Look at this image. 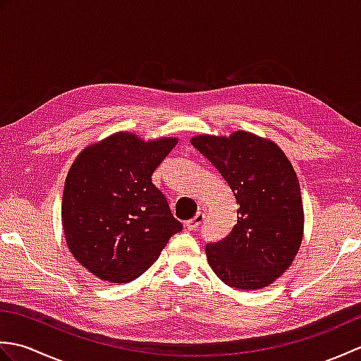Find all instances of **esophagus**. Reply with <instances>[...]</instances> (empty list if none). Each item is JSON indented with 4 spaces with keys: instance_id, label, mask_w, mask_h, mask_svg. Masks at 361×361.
Here are the masks:
<instances>
[{
    "instance_id": "34e87169",
    "label": "esophagus",
    "mask_w": 361,
    "mask_h": 361,
    "mask_svg": "<svg viewBox=\"0 0 361 361\" xmlns=\"http://www.w3.org/2000/svg\"><path fill=\"white\" fill-rule=\"evenodd\" d=\"M203 220H204V214L203 212H197L192 219L186 221L185 226L189 229V231H194V229H197L198 226L202 225Z\"/></svg>"
}]
</instances>
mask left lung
Returning a JSON list of instances; mask_svg holds the SVG:
<instances>
[{"label": "left lung", "mask_w": 361, "mask_h": 361, "mask_svg": "<svg viewBox=\"0 0 361 361\" xmlns=\"http://www.w3.org/2000/svg\"><path fill=\"white\" fill-rule=\"evenodd\" d=\"M190 144L224 176L239 204L233 231L206 245L212 271L237 290L270 286L293 262L304 235L293 166L278 144L243 130L197 135Z\"/></svg>", "instance_id": "8db88e82"}]
</instances>
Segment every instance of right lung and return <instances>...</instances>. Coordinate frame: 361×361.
<instances>
[{
  "label": "right lung",
  "mask_w": 361,
  "mask_h": 361,
  "mask_svg": "<svg viewBox=\"0 0 361 361\" xmlns=\"http://www.w3.org/2000/svg\"><path fill=\"white\" fill-rule=\"evenodd\" d=\"M178 137L144 141L116 132L88 145L68 171L62 225L73 257L113 283L141 276L181 224L172 216L152 173Z\"/></svg>",
  "instance_id": "1"
}]
</instances>
